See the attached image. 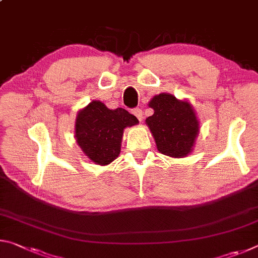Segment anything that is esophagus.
I'll use <instances>...</instances> for the list:
<instances>
[{
  "mask_svg": "<svg viewBox=\"0 0 258 258\" xmlns=\"http://www.w3.org/2000/svg\"><path fill=\"white\" fill-rule=\"evenodd\" d=\"M133 113H134L135 116L138 117V119H139L140 121H142V119H143V111L141 110V109H140V108L133 109Z\"/></svg>",
  "mask_w": 258,
  "mask_h": 258,
  "instance_id": "esophagus-1",
  "label": "esophagus"
}]
</instances>
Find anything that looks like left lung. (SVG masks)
<instances>
[{
    "mask_svg": "<svg viewBox=\"0 0 258 258\" xmlns=\"http://www.w3.org/2000/svg\"><path fill=\"white\" fill-rule=\"evenodd\" d=\"M149 107L155 112L146 123L154 135L157 149L175 158L190 154L199 132V123L190 103L161 93L152 98Z\"/></svg>",
    "mask_w": 258,
    "mask_h": 258,
    "instance_id": "1",
    "label": "left lung"
}]
</instances>
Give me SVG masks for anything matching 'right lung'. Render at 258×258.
Segmentation results:
<instances>
[{
	"label": "right lung",
	"mask_w": 258,
	"mask_h": 258,
	"mask_svg": "<svg viewBox=\"0 0 258 258\" xmlns=\"http://www.w3.org/2000/svg\"><path fill=\"white\" fill-rule=\"evenodd\" d=\"M138 123L137 117L123 108L110 110L102 102L92 101L78 112L75 137L91 160L108 165L119 155L124 128Z\"/></svg>",
	"instance_id": "right-lung-1"
}]
</instances>
